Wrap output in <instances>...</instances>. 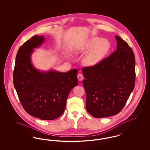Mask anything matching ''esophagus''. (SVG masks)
Returning <instances> with one entry per match:
<instances>
[{
    "mask_svg": "<svg viewBox=\"0 0 150 150\" xmlns=\"http://www.w3.org/2000/svg\"><path fill=\"white\" fill-rule=\"evenodd\" d=\"M83 78H84L83 75L81 74H79L78 75V80L79 81H82Z\"/></svg>",
    "mask_w": 150,
    "mask_h": 150,
    "instance_id": "obj_1",
    "label": "esophagus"
}]
</instances>
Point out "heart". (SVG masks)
Returning a JSON list of instances; mask_svg holds the SVG:
<instances>
[{
	"instance_id": "obj_1",
	"label": "heart",
	"mask_w": 150,
	"mask_h": 150,
	"mask_svg": "<svg viewBox=\"0 0 150 150\" xmlns=\"http://www.w3.org/2000/svg\"><path fill=\"white\" fill-rule=\"evenodd\" d=\"M111 43L106 39L93 37L89 39L84 47V50L89 51L83 59V64L86 66L97 64L109 52Z\"/></svg>"
}]
</instances>
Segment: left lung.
<instances>
[{"label": "left lung", "instance_id": "1", "mask_svg": "<svg viewBox=\"0 0 150 150\" xmlns=\"http://www.w3.org/2000/svg\"><path fill=\"white\" fill-rule=\"evenodd\" d=\"M115 38L117 49L114 53L98 64L82 69L86 108L97 118L119 113L135 85L134 52L120 37Z\"/></svg>", "mask_w": 150, "mask_h": 150}]
</instances>
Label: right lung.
<instances>
[{
  "label": "right lung",
  "mask_w": 150,
  "mask_h": 150,
  "mask_svg": "<svg viewBox=\"0 0 150 150\" xmlns=\"http://www.w3.org/2000/svg\"><path fill=\"white\" fill-rule=\"evenodd\" d=\"M44 36L35 35L23 43L16 55L13 84L22 106L29 115L52 120L64 112L69 94L78 84V70L67 72L38 70L31 62L34 48L40 47Z\"/></svg>",
  "instance_id": "add662e5"
}]
</instances>
